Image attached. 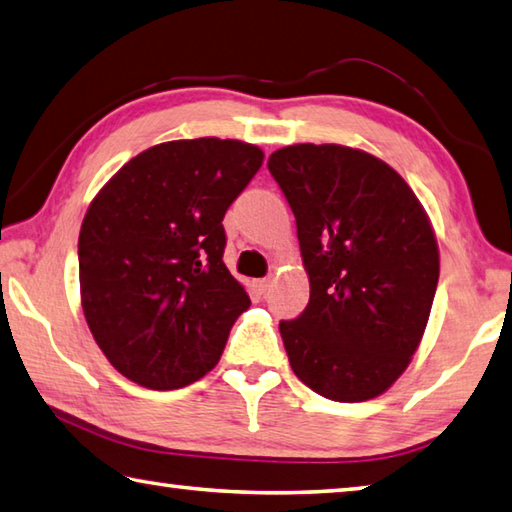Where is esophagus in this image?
<instances>
[{
  "label": "esophagus",
  "instance_id": "34e87169",
  "mask_svg": "<svg viewBox=\"0 0 512 512\" xmlns=\"http://www.w3.org/2000/svg\"><path fill=\"white\" fill-rule=\"evenodd\" d=\"M271 284H273L271 277H262V280H255V282H253V286H255V291H257V293H266L268 288H271Z\"/></svg>",
  "mask_w": 512,
  "mask_h": 512
}]
</instances>
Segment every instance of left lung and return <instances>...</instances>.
Here are the masks:
<instances>
[{
  "label": "left lung",
  "mask_w": 512,
  "mask_h": 512,
  "mask_svg": "<svg viewBox=\"0 0 512 512\" xmlns=\"http://www.w3.org/2000/svg\"><path fill=\"white\" fill-rule=\"evenodd\" d=\"M268 170L291 206L309 306L280 322L288 362L315 394H385L423 340L439 244L423 203L392 165L336 143L288 145Z\"/></svg>",
  "instance_id": "left-lung-1"
}]
</instances>
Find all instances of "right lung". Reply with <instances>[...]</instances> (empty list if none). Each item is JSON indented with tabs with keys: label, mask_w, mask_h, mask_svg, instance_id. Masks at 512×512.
Segmentation results:
<instances>
[{
	"label": "right lung",
	"mask_w": 512,
	"mask_h": 512,
	"mask_svg": "<svg viewBox=\"0 0 512 512\" xmlns=\"http://www.w3.org/2000/svg\"><path fill=\"white\" fill-rule=\"evenodd\" d=\"M264 163L257 145L206 136L127 161L89 203L78 239L91 336L125 378L179 389L208 374L250 306L224 264L226 210Z\"/></svg>",
	"instance_id": "1"
}]
</instances>
